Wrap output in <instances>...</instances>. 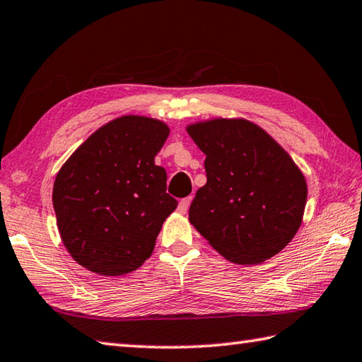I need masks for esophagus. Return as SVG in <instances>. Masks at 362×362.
I'll return each mask as SVG.
<instances>
[{
	"mask_svg": "<svg viewBox=\"0 0 362 362\" xmlns=\"http://www.w3.org/2000/svg\"><path fill=\"white\" fill-rule=\"evenodd\" d=\"M191 201H193V197H185V199H182L179 202V207H177V210H179V214H187L188 209H189V204Z\"/></svg>",
	"mask_w": 362,
	"mask_h": 362,
	"instance_id": "obj_1",
	"label": "esophagus"
}]
</instances>
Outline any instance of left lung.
<instances>
[{
    "instance_id": "1",
    "label": "left lung",
    "mask_w": 362,
    "mask_h": 362,
    "mask_svg": "<svg viewBox=\"0 0 362 362\" xmlns=\"http://www.w3.org/2000/svg\"><path fill=\"white\" fill-rule=\"evenodd\" d=\"M187 132L205 153L207 183L189 205V223L240 265L276 256L298 232L308 185L290 155L246 119H211Z\"/></svg>"
}]
</instances>
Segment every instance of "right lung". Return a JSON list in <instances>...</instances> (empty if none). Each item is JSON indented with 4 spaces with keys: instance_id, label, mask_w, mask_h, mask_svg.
Returning a JSON list of instances; mask_svg holds the SVG:
<instances>
[{
    "instance_id": "add662e5",
    "label": "right lung",
    "mask_w": 362,
    "mask_h": 362,
    "mask_svg": "<svg viewBox=\"0 0 362 362\" xmlns=\"http://www.w3.org/2000/svg\"><path fill=\"white\" fill-rule=\"evenodd\" d=\"M169 127L122 116L76 148L56 175L53 207L62 243L78 264L103 276L136 270L151 257L165 219L177 207L155 155Z\"/></svg>"
}]
</instances>
